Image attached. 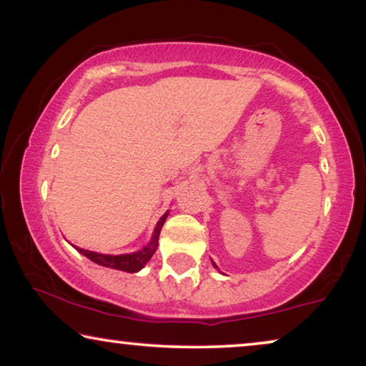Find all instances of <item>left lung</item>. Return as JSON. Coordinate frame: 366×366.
Instances as JSON below:
<instances>
[{
  "label": "left lung",
  "instance_id": "8db88e82",
  "mask_svg": "<svg viewBox=\"0 0 366 366\" xmlns=\"http://www.w3.org/2000/svg\"><path fill=\"white\" fill-rule=\"evenodd\" d=\"M213 264H214V263H213ZM214 266H216V264H214Z\"/></svg>",
  "mask_w": 366,
  "mask_h": 366
}]
</instances>
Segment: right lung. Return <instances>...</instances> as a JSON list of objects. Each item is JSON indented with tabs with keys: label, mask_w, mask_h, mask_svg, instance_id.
<instances>
[{
	"label": "right lung",
	"mask_w": 366,
	"mask_h": 366,
	"mask_svg": "<svg viewBox=\"0 0 366 366\" xmlns=\"http://www.w3.org/2000/svg\"><path fill=\"white\" fill-rule=\"evenodd\" d=\"M168 214H169V212H166L163 216H161L159 221L157 222V227H154V231H153L152 240L139 252L124 253V255H104V253L84 250V249H79V247H76V250L79 253H82L84 257L92 259V262L97 264L107 266V268H113V269H119V271H126V272H137L144 268L148 262H150L153 253L157 252L161 227H163L166 218H168Z\"/></svg>",
	"instance_id": "add662e5"
}]
</instances>
